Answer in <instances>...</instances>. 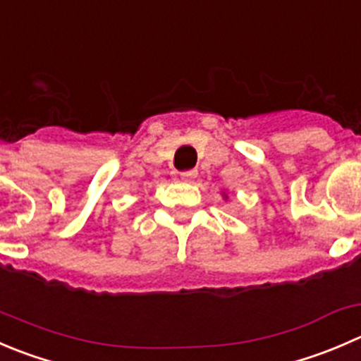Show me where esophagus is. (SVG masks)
Instances as JSON below:
<instances>
[{
	"mask_svg": "<svg viewBox=\"0 0 361 361\" xmlns=\"http://www.w3.org/2000/svg\"><path fill=\"white\" fill-rule=\"evenodd\" d=\"M195 176H197V171H194V169L181 173V180H183V181H192Z\"/></svg>",
	"mask_w": 361,
	"mask_h": 361,
	"instance_id": "obj_1",
	"label": "esophagus"
}]
</instances>
